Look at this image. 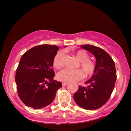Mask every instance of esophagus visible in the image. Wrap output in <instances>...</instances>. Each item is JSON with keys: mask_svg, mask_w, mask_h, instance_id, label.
I'll list each match as a JSON object with an SVG mask.
<instances>
[{"mask_svg": "<svg viewBox=\"0 0 131 131\" xmlns=\"http://www.w3.org/2000/svg\"><path fill=\"white\" fill-rule=\"evenodd\" d=\"M68 84V82H62V85L63 86H65V85H67Z\"/></svg>", "mask_w": 131, "mask_h": 131, "instance_id": "esophagus-1", "label": "esophagus"}]
</instances>
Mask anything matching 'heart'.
I'll use <instances>...</instances> for the list:
<instances>
[{
	"instance_id": "heart-1",
	"label": "heart",
	"mask_w": 131,
	"mask_h": 131,
	"mask_svg": "<svg viewBox=\"0 0 131 131\" xmlns=\"http://www.w3.org/2000/svg\"><path fill=\"white\" fill-rule=\"evenodd\" d=\"M63 52L60 51L56 54L53 58V66L57 68H59L62 65V58ZM74 55L79 63V67L84 72L85 75L89 76L94 73L95 65L92 61L89 60L88 54L84 50H78L74 52ZM83 77V73L79 70H69L63 69L57 74L58 80L64 82H70L79 80Z\"/></svg>"
}]
</instances>
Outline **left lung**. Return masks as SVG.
<instances>
[{
	"instance_id": "8db88e82",
	"label": "left lung",
	"mask_w": 131,
	"mask_h": 131,
	"mask_svg": "<svg viewBox=\"0 0 131 131\" xmlns=\"http://www.w3.org/2000/svg\"><path fill=\"white\" fill-rule=\"evenodd\" d=\"M81 47L94 55L96 64L93 75L85 82L89 85H79L73 98L80 107L94 110L106 103L113 91L116 79L115 64L110 55L101 48L89 44Z\"/></svg>"
}]
</instances>
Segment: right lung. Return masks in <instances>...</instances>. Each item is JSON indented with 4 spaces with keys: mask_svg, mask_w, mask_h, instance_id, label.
<instances>
[{
    "mask_svg": "<svg viewBox=\"0 0 131 131\" xmlns=\"http://www.w3.org/2000/svg\"><path fill=\"white\" fill-rule=\"evenodd\" d=\"M59 48L43 44L34 47L23 55L16 71L19 99L26 106L40 109L55 99L61 82L53 80V60Z\"/></svg>",
    "mask_w": 131,
    "mask_h": 131,
    "instance_id": "obj_1",
    "label": "right lung"
}]
</instances>
